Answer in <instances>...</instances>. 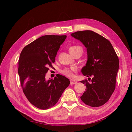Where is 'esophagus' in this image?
<instances>
[{"label":"esophagus","instance_id":"1","mask_svg":"<svg viewBox=\"0 0 132 132\" xmlns=\"http://www.w3.org/2000/svg\"><path fill=\"white\" fill-rule=\"evenodd\" d=\"M70 84L71 85H73V84H77V81L74 80H70Z\"/></svg>","mask_w":132,"mask_h":132}]
</instances>
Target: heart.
<instances>
[{"label":"heart","instance_id":"obj_1","mask_svg":"<svg viewBox=\"0 0 132 132\" xmlns=\"http://www.w3.org/2000/svg\"><path fill=\"white\" fill-rule=\"evenodd\" d=\"M79 50H82V48L77 45H72L69 47V51L71 54L74 55L76 53L78 52ZM76 71V69L75 68H65L61 70V73L67 77L71 78L74 77V73Z\"/></svg>","mask_w":132,"mask_h":132}]
</instances>
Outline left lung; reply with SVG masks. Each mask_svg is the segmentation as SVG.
Instances as JSON below:
<instances>
[{"label":"left lung","mask_w":132,"mask_h":132,"mask_svg":"<svg viewBox=\"0 0 132 132\" xmlns=\"http://www.w3.org/2000/svg\"><path fill=\"white\" fill-rule=\"evenodd\" d=\"M87 48V61L81 70L82 74L92 79L80 82L85 84L86 91L80 97L86 105L96 107L109 100L116 88L119 59L111 42L90 30L77 31L71 34Z\"/></svg>","instance_id":"left-lung-1"}]
</instances>
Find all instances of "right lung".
<instances>
[{
    "instance_id": "right-lung-1",
    "label": "right lung",
    "mask_w": 132,
    "mask_h": 132,
    "mask_svg": "<svg viewBox=\"0 0 132 132\" xmlns=\"http://www.w3.org/2000/svg\"><path fill=\"white\" fill-rule=\"evenodd\" d=\"M66 35H45L26 46L19 59L18 74L22 91L32 105L47 110L56 104L69 80L57 74L54 80H46L49 67L52 68L55 57Z\"/></svg>"
}]
</instances>
